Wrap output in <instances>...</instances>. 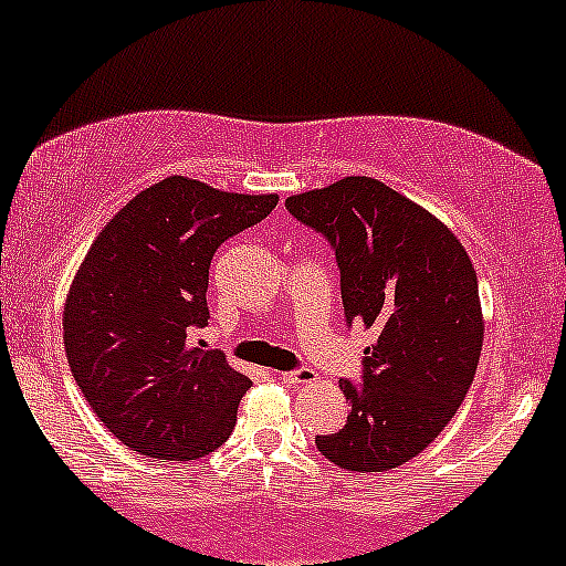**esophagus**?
<instances>
[{
	"instance_id": "34e87169",
	"label": "esophagus",
	"mask_w": 566,
	"mask_h": 566,
	"mask_svg": "<svg viewBox=\"0 0 566 566\" xmlns=\"http://www.w3.org/2000/svg\"><path fill=\"white\" fill-rule=\"evenodd\" d=\"M282 378L293 387H303V384H314L316 374L312 368H301V370H290V374H282Z\"/></svg>"
}]
</instances>
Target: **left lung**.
<instances>
[{
  "instance_id": "left-lung-1",
  "label": "left lung",
  "mask_w": 566,
  "mask_h": 566,
  "mask_svg": "<svg viewBox=\"0 0 566 566\" xmlns=\"http://www.w3.org/2000/svg\"><path fill=\"white\" fill-rule=\"evenodd\" d=\"M287 209L325 233L349 322L374 331L359 387L338 381L344 430L316 434L340 470L387 473L427 449L462 406L483 346L475 265L446 222L374 177L297 192Z\"/></svg>"
}]
</instances>
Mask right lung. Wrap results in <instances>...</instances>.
Listing matches in <instances>:
<instances>
[{
  "mask_svg": "<svg viewBox=\"0 0 566 566\" xmlns=\"http://www.w3.org/2000/svg\"><path fill=\"white\" fill-rule=\"evenodd\" d=\"M276 192L160 179L93 239L64 303V349L93 413L136 454L190 462L233 432L252 381L190 344L209 319V263L228 235L271 214Z\"/></svg>",
  "mask_w": 566,
  "mask_h": 566,
  "instance_id": "right-lung-1",
  "label": "right lung"
}]
</instances>
